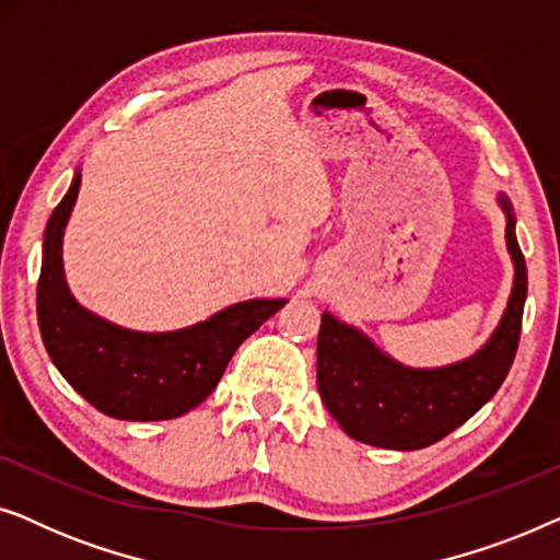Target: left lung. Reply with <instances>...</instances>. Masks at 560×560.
I'll return each instance as SVG.
<instances>
[{"instance_id":"8db88e82","label":"left lung","mask_w":560,"mask_h":560,"mask_svg":"<svg viewBox=\"0 0 560 560\" xmlns=\"http://www.w3.org/2000/svg\"><path fill=\"white\" fill-rule=\"evenodd\" d=\"M500 203L508 213L515 285L492 339L471 359L441 370H410L331 313L320 316L316 349L320 400L351 439L395 451L425 448L464 425L508 377L523 328L527 267L515 236L512 206L504 196Z\"/></svg>"}]
</instances>
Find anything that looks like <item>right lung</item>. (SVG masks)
Listing matches in <instances>:
<instances>
[{"label": "right lung", "instance_id": "1", "mask_svg": "<svg viewBox=\"0 0 560 560\" xmlns=\"http://www.w3.org/2000/svg\"><path fill=\"white\" fill-rule=\"evenodd\" d=\"M81 188L75 178L43 236L37 324L45 349L75 393L104 416L171 420L194 410L219 385L240 343L285 301H244L171 334L127 331L81 308L63 278V229Z\"/></svg>", "mask_w": 560, "mask_h": 560}]
</instances>
